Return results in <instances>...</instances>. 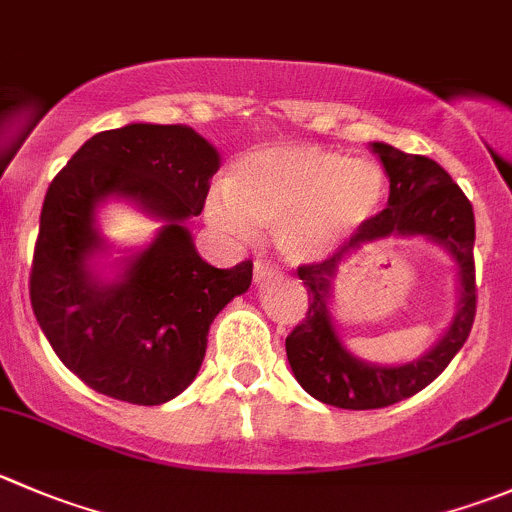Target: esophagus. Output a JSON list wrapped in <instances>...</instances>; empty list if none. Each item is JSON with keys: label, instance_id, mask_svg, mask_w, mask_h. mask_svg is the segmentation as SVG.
<instances>
[{"label": "esophagus", "instance_id": "1", "mask_svg": "<svg viewBox=\"0 0 512 512\" xmlns=\"http://www.w3.org/2000/svg\"><path fill=\"white\" fill-rule=\"evenodd\" d=\"M277 275V267L272 265L270 260H255V282L260 285V282L270 280V277Z\"/></svg>", "mask_w": 512, "mask_h": 512}]
</instances>
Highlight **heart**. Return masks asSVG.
Listing matches in <instances>:
<instances>
[{
    "label": "heart",
    "instance_id": "obj_1",
    "mask_svg": "<svg viewBox=\"0 0 512 512\" xmlns=\"http://www.w3.org/2000/svg\"><path fill=\"white\" fill-rule=\"evenodd\" d=\"M382 197L385 175L377 162L280 145L240 157L227 172L225 190L207 197L205 215L230 235L275 225L285 255L312 260L375 217Z\"/></svg>",
    "mask_w": 512,
    "mask_h": 512
}]
</instances>
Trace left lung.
<instances>
[{
    "instance_id": "obj_1",
    "label": "left lung",
    "mask_w": 512,
    "mask_h": 512,
    "mask_svg": "<svg viewBox=\"0 0 512 512\" xmlns=\"http://www.w3.org/2000/svg\"><path fill=\"white\" fill-rule=\"evenodd\" d=\"M390 177L388 207L365 222L330 257L297 267L307 287V315L287 335L285 350L302 388L325 405L345 410L388 408L413 398L450 365L475 320V215L453 177L435 160L405 155L382 142H372ZM388 236H428L451 252L459 267V312L444 340L430 353L405 366H372L350 356L336 337L329 315L331 280L352 249Z\"/></svg>"
}]
</instances>
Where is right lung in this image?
Returning a JSON list of instances; mask_svg holds the SVG:
<instances>
[{
	"instance_id": "obj_1",
	"label": "right lung",
	"mask_w": 512,
	"mask_h": 512,
	"mask_svg": "<svg viewBox=\"0 0 512 512\" xmlns=\"http://www.w3.org/2000/svg\"><path fill=\"white\" fill-rule=\"evenodd\" d=\"M217 170L220 155L192 127L135 122L84 142L49 185L29 300L59 360L97 393L132 405L177 398L200 372L217 312L250 287V260L207 265L185 227ZM107 196L166 225L114 281H99L88 262L103 249L93 220Z\"/></svg>"
}]
</instances>
